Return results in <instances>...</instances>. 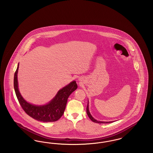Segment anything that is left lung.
Here are the masks:
<instances>
[{"label":"left lung","instance_id":"obj_1","mask_svg":"<svg viewBox=\"0 0 153 153\" xmlns=\"http://www.w3.org/2000/svg\"><path fill=\"white\" fill-rule=\"evenodd\" d=\"M87 113L88 116L90 118V119H91L92 122H95V123H110L114 122V121H111V122H102V121H99V120H96L95 119H94L93 117H92V115H91V113H90V112H89V102H88V100L87 107Z\"/></svg>","mask_w":153,"mask_h":153}]
</instances>
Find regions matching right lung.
Returning <instances> with one entry per match:
<instances>
[{
	"instance_id": "obj_1",
	"label": "right lung",
	"mask_w": 153,
	"mask_h": 153,
	"mask_svg": "<svg viewBox=\"0 0 153 153\" xmlns=\"http://www.w3.org/2000/svg\"><path fill=\"white\" fill-rule=\"evenodd\" d=\"M18 68L19 64L15 72L14 87L17 99L23 109L30 117L38 121L53 122L58 120L64 112L69 96L77 88L76 81H72L59 89L54 97L46 104L34 105L26 102L19 92L17 77Z\"/></svg>"
}]
</instances>
